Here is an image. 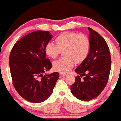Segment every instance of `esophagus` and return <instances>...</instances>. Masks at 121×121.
Wrapping results in <instances>:
<instances>
[{"label": "esophagus", "mask_w": 121, "mask_h": 121, "mask_svg": "<svg viewBox=\"0 0 121 121\" xmlns=\"http://www.w3.org/2000/svg\"><path fill=\"white\" fill-rule=\"evenodd\" d=\"M67 76V74H64V73H60V78H63V77H64V76Z\"/></svg>", "instance_id": "obj_1"}]
</instances>
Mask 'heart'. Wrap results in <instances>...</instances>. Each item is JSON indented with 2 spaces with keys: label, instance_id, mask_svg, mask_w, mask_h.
<instances>
[{
  "label": "heart",
  "instance_id": "heart-1",
  "mask_svg": "<svg viewBox=\"0 0 121 121\" xmlns=\"http://www.w3.org/2000/svg\"><path fill=\"white\" fill-rule=\"evenodd\" d=\"M55 44L48 42L45 52L50 58H57L61 51L64 57L53 63L54 69L61 73H67L74 66V61L81 63L87 58L90 49V42L85 35L72 31L58 34L55 38Z\"/></svg>",
  "mask_w": 121,
  "mask_h": 121
}]
</instances>
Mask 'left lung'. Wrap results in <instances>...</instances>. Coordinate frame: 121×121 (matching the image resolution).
<instances>
[{
  "label": "left lung",
  "mask_w": 121,
  "mask_h": 121,
  "mask_svg": "<svg viewBox=\"0 0 121 121\" xmlns=\"http://www.w3.org/2000/svg\"><path fill=\"white\" fill-rule=\"evenodd\" d=\"M90 49L87 58L75 69L80 76L70 87L72 94L82 101H90L100 94L109 79L111 57L106 40L88 27ZM84 76V78H82Z\"/></svg>",
  "instance_id": "left-lung-1"
}]
</instances>
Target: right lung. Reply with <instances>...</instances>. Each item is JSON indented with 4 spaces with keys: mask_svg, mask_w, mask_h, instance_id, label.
<instances>
[{
    "mask_svg": "<svg viewBox=\"0 0 121 121\" xmlns=\"http://www.w3.org/2000/svg\"><path fill=\"white\" fill-rule=\"evenodd\" d=\"M52 39L48 31L37 30L22 37L15 43L9 55L13 85L25 100L39 103L48 99L60 74H43L52 67L47 58L45 47Z\"/></svg>",
    "mask_w": 121,
    "mask_h": 121,
    "instance_id": "1",
    "label": "right lung"
}]
</instances>
